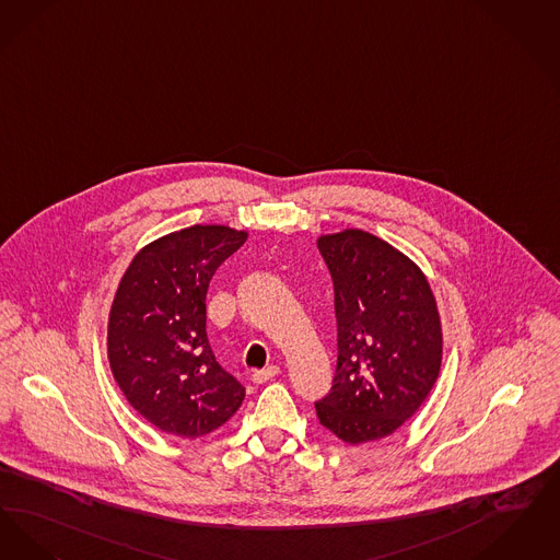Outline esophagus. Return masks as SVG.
Instances as JSON below:
<instances>
[{
  "label": "esophagus",
  "instance_id": "1",
  "mask_svg": "<svg viewBox=\"0 0 560 560\" xmlns=\"http://www.w3.org/2000/svg\"><path fill=\"white\" fill-rule=\"evenodd\" d=\"M278 374H280V368L278 365H269L266 370H255L253 372V381L255 383H268L269 378H273Z\"/></svg>",
  "mask_w": 560,
  "mask_h": 560
}]
</instances>
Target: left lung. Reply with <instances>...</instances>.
I'll use <instances>...</instances> for the list:
<instances>
[{"label": "left lung", "instance_id": "1", "mask_svg": "<svg viewBox=\"0 0 560 560\" xmlns=\"http://www.w3.org/2000/svg\"><path fill=\"white\" fill-rule=\"evenodd\" d=\"M317 248L335 284L339 349L319 424L349 445L387 438L438 381V301L410 257L364 230L324 234Z\"/></svg>", "mask_w": 560, "mask_h": 560}]
</instances>
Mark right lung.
<instances>
[{
    "mask_svg": "<svg viewBox=\"0 0 560 560\" xmlns=\"http://www.w3.org/2000/svg\"><path fill=\"white\" fill-rule=\"evenodd\" d=\"M244 230L192 225L147 244L125 269L108 316V362L125 399L175 438L219 429L243 406L244 387L207 339V289Z\"/></svg>",
    "mask_w": 560,
    "mask_h": 560,
    "instance_id": "add662e5",
    "label": "right lung"
}]
</instances>
